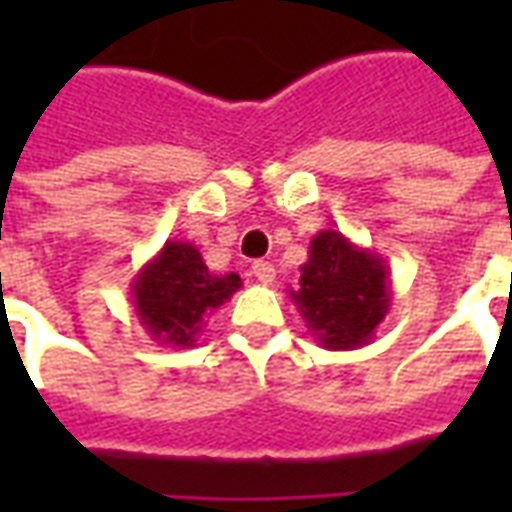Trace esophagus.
Segmentation results:
<instances>
[{"instance_id": "1", "label": "esophagus", "mask_w": 512, "mask_h": 512, "mask_svg": "<svg viewBox=\"0 0 512 512\" xmlns=\"http://www.w3.org/2000/svg\"><path fill=\"white\" fill-rule=\"evenodd\" d=\"M252 274H255L257 282H263V285H271V282H274V277H277L274 266H271V263H266V260H255V263H252Z\"/></svg>"}]
</instances>
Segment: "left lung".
<instances>
[{
  "label": "left lung",
  "mask_w": 512,
  "mask_h": 512,
  "mask_svg": "<svg viewBox=\"0 0 512 512\" xmlns=\"http://www.w3.org/2000/svg\"><path fill=\"white\" fill-rule=\"evenodd\" d=\"M307 255L290 299L312 337L329 351H354L370 343L392 307L384 257L340 230L312 235Z\"/></svg>",
  "instance_id": "left-lung-1"
}]
</instances>
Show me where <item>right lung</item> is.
<instances>
[{"mask_svg":"<svg viewBox=\"0 0 512 512\" xmlns=\"http://www.w3.org/2000/svg\"><path fill=\"white\" fill-rule=\"evenodd\" d=\"M241 288L238 274L216 277L200 249L189 241H167L131 279L134 312L158 345L191 348L205 318Z\"/></svg>","mask_w":512,"mask_h":512,"instance_id":"right-lung-1","label":"right lung"}]
</instances>
